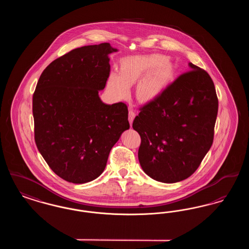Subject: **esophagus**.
<instances>
[{
  "mask_svg": "<svg viewBox=\"0 0 249 249\" xmlns=\"http://www.w3.org/2000/svg\"><path fill=\"white\" fill-rule=\"evenodd\" d=\"M135 116H136L135 110H133V109L130 107V111H129V121H130V124L132 123V121H133V119L135 118Z\"/></svg>",
  "mask_w": 249,
  "mask_h": 249,
  "instance_id": "34e87169",
  "label": "esophagus"
}]
</instances>
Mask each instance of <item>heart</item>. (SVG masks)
<instances>
[{
    "instance_id": "b5f03b06",
    "label": "heart",
    "mask_w": 249,
    "mask_h": 249,
    "mask_svg": "<svg viewBox=\"0 0 249 249\" xmlns=\"http://www.w3.org/2000/svg\"><path fill=\"white\" fill-rule=\"evenodd\" d=\"M163 60L164 58L161 56L134 57L126 59L121 64L120 76L112 74L109 79V86L119 96L124 97L129 92V87L146 74L138 84L136 96L143 103L152 102L161 93L171 73V67L168 64L160 65L153 71Z\"/></svg>"
}]
</instances>
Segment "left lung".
<instances>
[{"mask_svg":"<svg viewBox=\"0 0 249 249\" xmlns=\"http://www.w3.org/2000/svg\"><path fill=\"white\" fill-rule=\"evenodd\" d=\"M189 66L190 71L140 108L132 123L141 137L140 165L162 183L190 178L213 143L218 110L214 85L207 71Z\"/></svg>","mask_w":249,"mask_h":249,"instance_id":"left-lung-1","label":"left lung"}]
</instances>
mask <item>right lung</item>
I'll use <instances>...</instances> for the list:
<instances>
[{
  "mask_svg": "<svg viewBox=\"0 0 249 249\" xmlns=\"http://www.w3.org/2000/svg\"><path fill=\"white\" fill-rule=\"evenodd\" d=\"M109 43L75 48L42 72L33 97L35 140L59 178L84 184L102 175L108 156L129 130L124 103L106 105L99 90L110 73Z\"/></svg>",
  "mask_w": 249,
  "mask_h": 249,
  "instance_id": "add662e5",
  "label": "right lung"
}]
</instances>
